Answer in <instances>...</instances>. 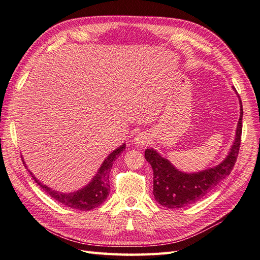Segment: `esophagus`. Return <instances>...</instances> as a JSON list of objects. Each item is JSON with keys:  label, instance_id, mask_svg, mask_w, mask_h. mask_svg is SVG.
Listing matches in <instances>:
<instances>
[{"label": "esophagus", "instance_id": "obj_1", "mask_svg": "<svg viewBox=\"0 0 260 260\" xmlns=\"http://www.w3.org/2000/svg\"><path fill=\"white\" fill-rule=\"evenodd\" d=\"M150 141V137L147 133H139L134 138V144L137 147H144L145 145H147Z\"/></svg>", "mask_w": 260, "mask_h": 260}]
</instances>
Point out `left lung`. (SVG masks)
<instances>
[{
  "label": "left lung",
  "mask_w": 260,
  "mask_h": 260,
  "mask_svg": "<svg viewBox=\"0 0 260 260\" xmlns=\"http://www.w3.org/2000/svg\"><path fill=\"white\" fill-rule=\"evenodd\" d=\"M238 99L241 116L237 123L235 141L229 155L215 167L188 174L177 169L168 159L161 157L154 148L145 150V159L150 164L154 171V197L159 204L169 209H180L194 203L231 174L241 147L239 145L243 127V105L239 95Z\"/></svg>",
  "instance_id": "left-lung-1"
}]
</instances>
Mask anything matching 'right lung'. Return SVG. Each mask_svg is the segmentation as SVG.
<instances>
[{"mask_svg": "<svg viewBox=\"0 0 260 260\" xmlns=\"http://www.w3.org/2000/svg\"><path fill=\"white\" fill-rule=\"evenodd\" d=\"M125 147L126 145L123 144L115 150H113L111 154L105 158V160L102 162L101 167L99 168L95 176L92 178V180L88 184L84 185L83 188L76 192H70V193H62V192H59L47 187V185L39 181L29 170L28 171L39 187L51 198H54L56 201L62 203L63 205L68 206V208L81 211H90L92 209L98 208L99 205H101L105 201L106 198H108L110 193L109 176L111 172L112 165L116 160L117 157L122 154V151L125 149Z\"/></svg>", "mask_w": 260, "mask_h": 260, "instance_id": "obj_1", "label": "right lung"}]
</instances>
